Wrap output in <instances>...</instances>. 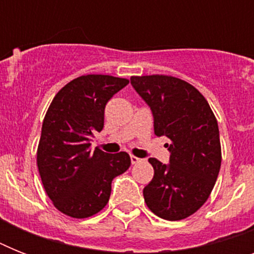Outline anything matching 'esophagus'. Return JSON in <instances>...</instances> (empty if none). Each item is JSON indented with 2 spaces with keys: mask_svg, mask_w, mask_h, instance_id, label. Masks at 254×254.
<instances>
[{
  "mask_svg": "<svg viewBox=\"0 0 254 254\" xmlns=\"http://www.w3.org/2000/svg\"><path fill=\"white\" fill-rule=\"evenodd\" d=\"M130 161L133 165H135V163H141L143 161V159L138 158V157H134V155H130Z\"/></svg>",
  "mask_w": 254,
  "mask_h": 254,
  "instance_id": "obj_1",
  "label": "esophagus"
}]
</instances>
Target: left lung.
<instances>
[{"mask_svg": "<svg viewBox=\"0 0 254 254\" xmlns=\"http://www.w3.org/2000/svg\"><path fill=\"white\" fill-rule=\"evenodd\" d=\"M130 84L150 108L154 134L171 141L169 163L149 158L154 177L143 189L145 203L162 219H186L204 204L220 171L215 115L196 88L177 77L131 76Z\"/></svg>", "mask_w": 254, "mask_h": 254, "instance_id": "obj_1", "label": "left lung"}]
</instances>
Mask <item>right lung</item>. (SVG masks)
I'll list each match as a JSON object with an SVG mask.
<instances>
[{"instance_id":"right-lung-1","label":"right lung","mask_w":254,"mask_h":254,"mask_svg":"<svg viewBox=\"0 0 254 254\" xmlns=\"http://www.w3.org/2000/svg\"><path fill=\"white\" fill-rule=\"evenodd\" d=\"M129 80L109 75L73 79L54 97L42 125L37 163L54 205L84 219L107 205L112 181L130 166L125 151H91L92 138L104 127L105 105Z\"/></svg>"}]
</instances>
